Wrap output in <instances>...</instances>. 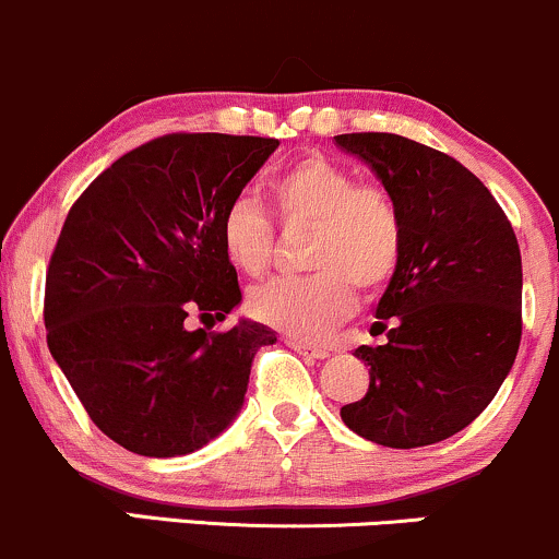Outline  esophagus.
Instances as JSON below:
<instances>
[{"instance_id":"34e87169","label":"esophagus","mask_w":559,"mask_h":559,"mask_svg":"<svg viewBox=\"0 0 559 559\" xmlns=\"http://www.w3.org/2000/svg\"><path fill=\"white\" fill-rule=\"evenodd\" d=\"M286 344L292 346L294 352H299V355L312 357V360H325V357H329V349H325V346L307 344V342H297V338H286Z\"/></svg>"}]
</instances>
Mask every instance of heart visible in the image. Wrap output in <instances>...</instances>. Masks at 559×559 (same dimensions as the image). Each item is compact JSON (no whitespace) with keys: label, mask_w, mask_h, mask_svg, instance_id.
Wrapping results in <instances>:
<instances>
[{"label":"heart","mask_w":559,"mask_h":559,"mask_svg":"<svg viewBox=\"0 0 559 559\" xmlns=\"http://www.w3.org/2000/svg\"><path fill=\"white\" fill-rule=\"evenodd\" d=\"M275 213L288 226H312L299 278H275L249 297L252 316L294 338H318L355 310L357 294H381L402 260L404 226L383 186L323 155L294 159L267 181ZM226 258L247 275L271 265L273 223L249 199H236L221 223Z\"/></svg>","instance_id":"b5f03b06"}]
</instances>
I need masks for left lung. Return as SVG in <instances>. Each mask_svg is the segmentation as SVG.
I'll list each match as a JSON object with an SVG mask.
<instances>
[{"mask_svg":"<svg viewBox=\"0 0 559 559\" xmlns=\"http://www.w3.org/2000/svg\"><path fill=\"white\" fill-rule=\"evenodd\" d=\"M394 197L404 243L376 307L386 344L342 420L381 447L413 449L463 431L489 407L521 346L523 265L515 230L465 165L396 133L333 136Z\"/></svg>","mask_w":559,"mask_h":559,"instance_id":"left-lung-1","label":"left lung"}]
</instances>
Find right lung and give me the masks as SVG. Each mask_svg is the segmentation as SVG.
I'll list each match as a JSON object with an SVG mask.
<instances>
[{"label":"right lung","instance_id":"add662e5","mask_svg":"<svg viewBox=\"0 0 559 559\" xmlns=\"http://www.w3.org/2000/svg\"><path fill=\"white\" fill-rule=\"evenodd\" d=\"M278 139L168 133L96 176L49 260L44 325L88 418L144 457L202 449L239 415L249 370L275 331L254 320L207 333L241 301L221 223Z\"/></svg>","mask_w":559,"mask_h":559}]
</instances>
